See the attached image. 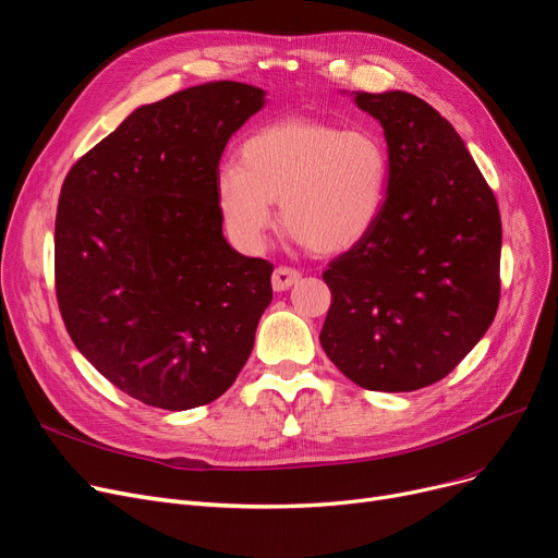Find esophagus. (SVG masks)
Listing matches in <instances>:
<instances>
[{"mask_svg":"<svg viewBox=\"0 0 558 558\" xmlns=\"http://www.w3.org/2000/svg\"><path fill=\"white\" fill-rule=\"evenodd\" d=\"M299 280H301V274L296 269H291V267H278L271 276V284H274L276 291H284L291 284H296Z\"/></svg>","mask_w":558,"mask_h":558,"instance_id":"34e87169","label":"esophagus"}]
</instances>
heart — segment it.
Returning <instances> with one entry per match:
<instances>
[{
    "label": "heart",
    "instance_id": "b5f03b06",
    "mask_svg": "<svg viewBox=\"0 0 558 558\" xmlns=\"http://www.w3.org/2000/svg\"><path fill=\"white\" fill-rule=\"evenodd\" d=\"M389 151L368 129L318 117H284L251 133L238 167L217 173L219 215L232 240L255 248L274 226L271 203L291 240L314 255L357 246L383 215Z\"/></svg>",
    "mask_w": 558,
    "mask_h": 558
}]
</instances>
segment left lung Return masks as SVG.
Wrapping results in <instances>:
<instances>
[{"mask_svg":"<svg viewBox=\"0 0 558 558\" xmlns=\"http://www.w3.org/2000/svg\"><path fill=\"white\" fill-rule=\"evenodd\" d=\"M383 124L389 187L366 238L324 271L332 303L320 345L368 391L444 379L500 305L502 221L454 126L409 93H357Z\"/></svg>","mask_w":558,"mask_h":558,"instance_id":"left-lung-1","label":"left lung"}]
</instances>
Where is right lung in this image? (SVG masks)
I'll list each match as a JSON object with an SVG mask.
<instances>
[{
    "label": "right lung",
    "instance_id": "1",
    "mask_svg": "<svg viewBox=\"0 0 558 558\" xmlns=\"http://www.w3.org/2000/svg\"><path fill=\"white\" fill-rule=\"evenodd\" d=\"M264 104L238 81L142 106L68 171L53 276L81 355L131 398L183 412L244 368L274 264L230 248L217 205L230 135Z\"/></svg>",
    "mask_w": 558,
    "mask_h": 558
}]
</instances>
